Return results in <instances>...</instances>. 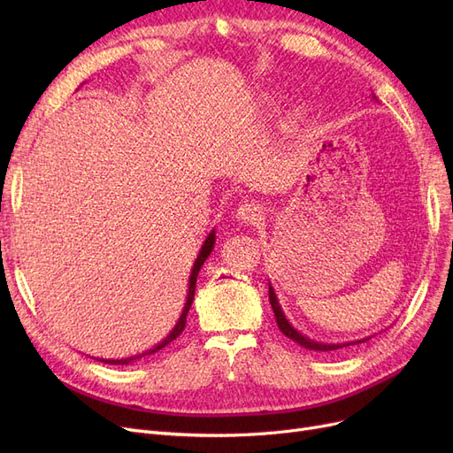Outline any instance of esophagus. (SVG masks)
<instances>
[{
	"label": "esophagus",
	"instance_id": "1",
	"mask_svg": "<svg viewBox=\"0 0 453 453\" xmlns=\"http://www.w3.org/2000/svg\"><path fill=\"white\" fill-rule=\"evenodd\" d=\"M236 217L243 223H257L263 217V208L257 202H242L236 210Z\"/></svg>",
	"mask_w": 453,
	"mask_h": 453
}]
</instances>
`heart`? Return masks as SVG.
Wrapping results in <instances>:
<instances>
[{
	"label": "heart",
	"mask_w": 453,
	"mask_h": 453,
	"mask_svg": "<svg viewBox=\"0 0 453 453\" xmlns=\"http://www.w3.org/2000/svg\"><path fill=\"white\" fill-rule=\"evenodd\" d=\"M295 119H298V115H295Z\"/></svg>",
	"instance_id": "b5f03b06"
}]
</instances>
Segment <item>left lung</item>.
I'll return each mask as SVG.
<instances>
[{
  "instance_id": "8db88e82",
  "label": "left lung",
  "mask_w": 453,
  "mask_h": 453,
  "mask_svg": "<svg viewBox=\"0 0 453 453\" xmlns=\"http://www.w3.org/2000/svg\"><path fill=\"white\" fill-rule=\"evenodd\" d=\"M268 296H270V304H272V310H273V315H276V323H278V328L280 331L287 336L291 338L293 342H296L298 346H303L306 349H311V351H334V349H340V348H348V346H353V344H361V342H366L368 338L365 340H355V342H346V344H323V342H315L308 336H304L300 331H296V328L289 323V319L285 318V313L281 310V304L280 300L276 296V291H273L272 283H268Z\"/></svg>"
}]
</instances>
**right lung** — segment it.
<instances>
[{"mask_svg":"<svg viewBox=\"0 0 453 453\" xmlns=\"http://www.w3.org/2000/svg\"><path fill=\"white\" fill-rule=\"evenodd\" d=\"M213 245H215V230H211L210 234H208V238H205V242H203V245H202V250H200V253H198V257H196V260H195L193 272H190V278H188L187 303H185V308H183V311H181V315H180V319H177L175 326L172 328V333H170L166 338H164V340L160 342V344H157L155 348H150V349H147V351H143V353H140V355H132V357H127V359H100L102 363H105V365H130V363H134V361H138V359L147 357V355H153V353H157V351H158V349H162V348H166V346L170 344V342H173L177 336H180V334L183 333L185 323H187V313H188L190 306H193V300H195L198 272H200L202 265L205 263V258H208V257H210V253L213 251Z\"/></svg>","mask_w":453,"mask_h":453,"instance_id":"right-lung-1","label":"right lung"}]
</instances>
